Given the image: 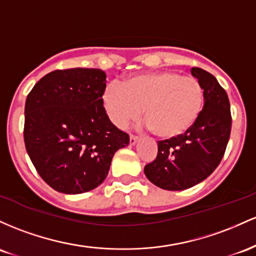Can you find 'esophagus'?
<instances>
[{
  "label": "esophagus",
  "instance_id": "34e87169",
  "mask_svg": "<svg viewBox=\"0 0 256 256\" xmlns=\"http://www.w3.org/2000/svg\"><path fill=\"white\" fill-rule=\"evenodd\" d=\"M138 140H139V138L136 136H130V138H129V144H130V145H136Z\"/></svg>",
  "mask_w": 256,
  "mask_h": 256
}]
</instances>
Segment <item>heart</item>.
Wrapping results in <instances>:
<instances>
[{
  "mask_svg": "<svg viewBox=\"0 0 256 256\" xmlns=\"http://www.w3.org/2000/svg\"><path fill=\"white\" fill-rule=\"evenodd\" d=\"M110 120L124 128L142 114L157 136L172 139L185 134L202 114L204 90L197 78L173 71L132 76L122 86L111 83L102 96Z\"/></svg>",
  "mask_w": 256,
  "mask_h": 256,
  "instance_id": "b5f03b06",
  "label": "heart"
}]
</instances>
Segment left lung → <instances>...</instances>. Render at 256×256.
<instances>
[{"mask_svg": "<svg viewBox=\"0 0 256 256\" xmlns=\"http://www.w3.org/2000/svg\"><path fill=\"white\" fill-rule=\"evenodd\" d=\"M204 90L200 118L182 136L158 142L156 160L145 166L146 178L163 190L182 191L206 179L220 164L231 134L228 96L208 71L192 68Z\"/></svg>", "mask_w": 256, "mask_h": 256, "instance_id": "8db88e82", "label": "left lung"}]
</instances>
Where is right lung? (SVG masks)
<instances>
[{"label": "right lung", "instance_id": "add662e5", "mask_svg": "<svg viewBox=\"0 0 256 256\" xmlns=\"http://www.w3.org/2000/svg\"><path fill=\"white\" fill-rule=\"evenodd\" d=\"M99 68H66L43 76L25 102L24 142L37 173L52 188L83 194L106 179L114 152L129 136L111 123Z\"/></svg>", "mask_w": 256, "mask_h": 256}]
</instances>
